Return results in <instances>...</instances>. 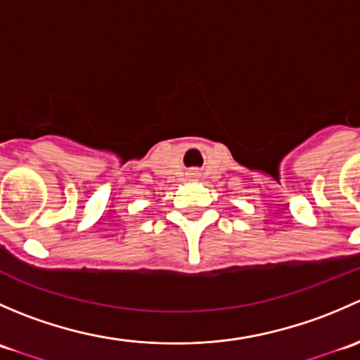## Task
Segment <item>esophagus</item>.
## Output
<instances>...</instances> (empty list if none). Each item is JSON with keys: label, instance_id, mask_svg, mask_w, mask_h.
<instances>
[{"label": "esophagus", "instance_id": "34e87169", "mask_svg": "<svg viewBox=\"0 0 360 360\" xmlns=\"http://www.w3.org/2000/svg\"><path fill=\"white\" fill-rule=\"evenodd\" d=\"M200 176H202V174L198 172L197 169H193V170H190V172H188V177H191V179H198Z\"/></svg>", "mask_w": 360, "mask_h": 360}]
</instances>
